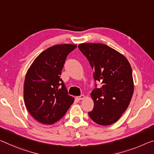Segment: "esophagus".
<instances>
[{"label":"esophagus","instance_id":"34e87169","mask_svg":"<svg viewBox=\"0 0 154 154\" xmlns=\"http://www.w3.org/2000/svg\"><path fill=\"white\" fill-rule=\"evenodd\" d=\"M85 98V96L84 94H82V95H80V96H79V97H77V99H78V100H82V99H84Z\"/></svg>","mask_w":154,"mask_h":154}]
</instances>
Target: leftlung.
Listing matches in <instances>:
<instances>
[{
	"instance_id": "obj_1",
	"label": "left lung",
	"mask_w": 154,
	"mask_h": 154,
	"mask_svg": "<svg viewBox=\"0 0 154 154\" xmlns=\"http://www.w3.org/2000/svg\"><path fill=\"white\" fill-rule=\"evenodd\" d=\"M94 70L95 88L91 92L94 108L90 119L101 125H109L120 119L132 97V70L128 60L118 51L103 44L78 46ZM102 84L100 89L96 82Z\"/></svg>"
}]
</instances>
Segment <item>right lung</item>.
I'll use <instances>...</instances> for the list:
<instances>
[{
	"mask_svg": "<svg viewBox=\"0 0 154 154\" xmlns=\"http://www.w3.org/2000/svg\"><path fill=\"white\" fill-rule=\"evenodd\" d=\"M75 45H57L39 55L26 72L24 85L26 108L35 120L52 125L59 121L74 102L60 78L68 55Z\"/></svg>",
	"mask_w": 154,
	"mask_h": 154,
	"instance_id": "add662e5",
	"label": "right lung"
}]
</instances>
